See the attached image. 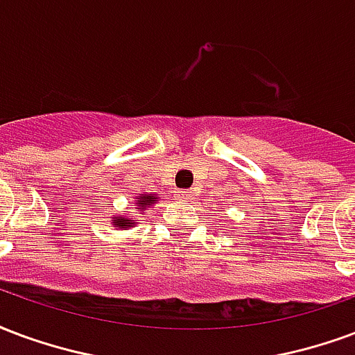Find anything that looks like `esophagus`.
Segmentation results:
<instances>
[{"instance_id": "esophagus-1", "label": "esophagus", "mask_w": 355, "mask_h": 355, "mask_svg": "<svg viewBox=\"0 0 355 355\" xmlns=\"http://www.w3.org/2000/svg\"><path fill=\"white\" fill-rule=\"evenodd\" d=\"M177 196L180 199H196V198H198V191H196V190H182V191H177Z\"/></svg>"}]
</instances>
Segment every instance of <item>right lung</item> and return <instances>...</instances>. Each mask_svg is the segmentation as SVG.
I'll list each match as a JSON object with an SVG mask.
<instances>
[{"instance_id": "add662e5", "label": "right lung", "mask_w": 355, "mask_h": 355, "mask_svg": "<svg viewBox=\"0 0 355 355\" xmlns=\"http://www.w3.org/2000/svg\"><path fill=\"white\" fill-rule=\"evenodd\" d=\"M157 201H159L157 193H152V191L150 193L143 191V193H137V196H135V207H137L141 212L154 207ZM135 224H137V222L131 216H125V214H114L111 220V225L114 230H128V227H135Z\"/></svg>"}]
</instances>
